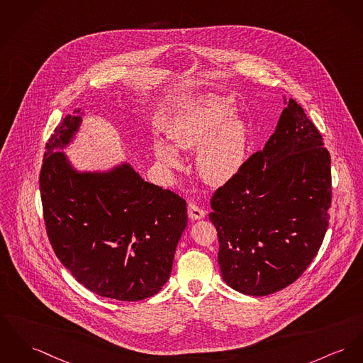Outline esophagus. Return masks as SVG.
I'll use <instances>...</instances> for the list:
<instances>
[{
  "instance_id": "obj_1",
  "label": "esophagus",
  "mask_w": 363,
  "mask_h": 363,
  "mask_svg": "<svg viewBox=\"0 0 363 363\" xmlns=\"http://www.w3.org/2000/svg\"><path fill=\"white\" fill-rule=\"evenodd\" d=\"M205 215H206L205 211L202 208H199L198 205H195V203L189 205V216H190V218L199 220V218H205Z\"/></svg>"
}]
</instances>
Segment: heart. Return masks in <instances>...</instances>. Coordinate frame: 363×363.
Instances as JSON below:
<instances>
[{
    "instance_id": "obj_1",
    "label": "heart",
    "mask_w": 363,
    "mask_h": 363,
    "mask_svg": "<svg viewBox=\"0 0 363 363\" xmlns=\"http://www.w3.org/2000/svg\"><path fill=\"white\" fill-rule=\"evenodd\" d=\"M234 103L227 97L199 99L177 116L169 128V136L177 148H198L195 167L199 176L211 184H223L241 169L247 133L241 121L230 120ZM157 161L164 168H177L179 155L172 145L157 142Z\"/></svg>"
}]
</instances>
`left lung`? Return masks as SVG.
I'll list each match as a JSON object with an SVG mask.
<instances>
[{"label": "left lung", "mask_w": 363, "mask_h": 363, "mask_svg": "<svg viewBox=\"0 0 363 363\" xmlns=\"http://www.w3.org/2000/svg\"><path fill=\"white\" fill-rule=\"evenodd\" d=\"M330 154L303 107L289 99L264 148L218 187L211 205L224 282L249 296L293 284L329 225Z\"/></svg>", "instance_id": "8db88e82"}]
</instances>
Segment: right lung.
<instances>
[{
    "instance_id": "obj_1",
    "label": "right lung",
    "mask_w": 363,
    "mask_h": 363,
    "mask_svg": "<svg viewBox=\"0 0 363 363\" xmlns=\"http://www.w3.org/2000/svg\"><path fill=\"white\" fill-rule=\"evenodd\" d=\"M79 123V116H66L45 145L40 193L49 242L86 289L121 301L145 300L169 279L187 203L128 164L106 173L74 170L56 150L70 143Z\"/></svg>"
}]
</instances>
